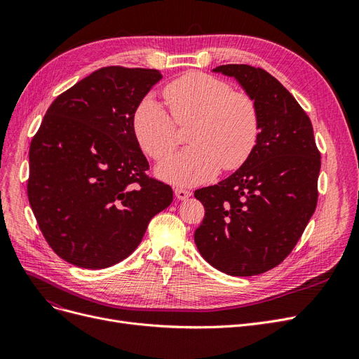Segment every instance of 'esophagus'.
I'll use <instances>...</instances> for the list:
<instances>
[{"mask_svg":"<svg viewBox=\"0 0 359 359\" xmlns=\"http://www.w3.org/2000/svg\"><path fill=\"white\" fill-rule=\"evenodd\" d=\"M173 193H175L177 199H180V201H186L191 196V193L189 190H184V189H175L173 190Z\"/></svg>","mask_w":359,"mask_h":359,"instance_id":"obj_1","label":"esophagus"}]
</instances>
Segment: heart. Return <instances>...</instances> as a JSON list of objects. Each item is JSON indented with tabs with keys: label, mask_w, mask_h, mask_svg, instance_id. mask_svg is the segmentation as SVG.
Wrapping results in <instances>:
<instances>
[{
	"label": "heart",
	"mask_w": 359,
	"mask_h": 359,
	"mask_svg": "<svg viewBox=\"0 0 359 359\" xmlns=\"http://www.w3.org/2000/svg\"><path fill=\"white\" fill-rule=\"evenodd\" d=\"M163 95L169 112L156 97L139 102L133 132L145 153L168 158L178 145L177 124L191 123L190 147L157 168L158 177L175 186H198L220 172L240 168L252 156L259 139V114L252 97L235 93L226 81L190 72L169 82Z\"/></svg>",
	"instance_id": "obj_1"
}]
</instances>
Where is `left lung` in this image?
Segmentation results:
<instances>
[{"label": "left lung", "instance_id": "1", "mask_svg": "<svg viewBox=\"0 0 359 359\" xmlns=\"http://www.w3.org/2000/svg\"><path fill=\"white\" fill-rule=\"evenodd\" d=\"M212 72L233 78L252 97L259 139L231 177L194 191L205 208L194 243L222 273L257 276L283 262L316 210L320 154L310 118L274 76L247 64Z\"/></svg>", "mask_w": 359, "mask_h": 359}]
</instances>
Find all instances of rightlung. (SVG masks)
Returning <instances> with one entry per match:
<instances>
[{"label":"right lung","instance_id":"right-lung-1","mask_svg":"<svg viewBox=\"0 0 359 359\" xmlns=\"http://www.w3.org/2000/svg\"><path fill=\"white\" fill-rule=\"evenodd\" d=\"M161 78L154 69L95 70L53 100L31 140V210L53 252L72 265L121 262L172 203L168 184L147 177L133 132L136 106Z\"/></svg>","mask_w":359,"mask_h":359}]
</instances>
